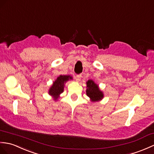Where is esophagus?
Masks as SVG:
<instances>
[{"label": "esophagus", "instance_id": "1", "mask_svg": "<svg viewBox=\"0 0 154 154\" xmlns=\"http://www.w3.org/2000/svg\"><path fill=\"white\" fill-rule=\"evenodd\" d=\"M81 77H82L81 75H77L76 77H75V80H76V81H77V82L80 81L81 79Z\"/></svg>", "mask_w": 154, "mask_h": 154}]
</instances>
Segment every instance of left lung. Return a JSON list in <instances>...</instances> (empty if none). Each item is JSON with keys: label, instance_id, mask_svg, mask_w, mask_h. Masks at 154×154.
Masks as SVG:
<instances>
[{"label": "left lung", "instance_id": "obj_1", "mask_svg": "<svg viewBox=\"0 0 154 154\" xmlns=\"http://www.w3.org/2000/svg\"><path fill=\"white\" fill-rule=\"evenodd\" d=\"M87 95L92 102H98L103 98V92L100 90L98 85L92 80H88L87 82Z\"/></svg>", "mask_w": 154, "mask_h": 154}]
</instances>
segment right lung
Returning <instances> with one entry per match:
<instances>
[{"label": "right lung", "mask_w": 154, "mask_h": 154, "mask_svg": "<svg viewBox=\"0 0 154 154\" xmlns=\"http://www.w3.org/2000/svg\"><path fill=\"white\" fill-rule=\"evenodd\" d=\"M72 79V77L70 75H60L57 77L55 81L53 82L51 87L49 88L48 94L52 96L54 100H57L60 94L63 92L65 83Z\"/></svg>", "instance_id": "right-lung-1"}]
</instances>
